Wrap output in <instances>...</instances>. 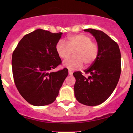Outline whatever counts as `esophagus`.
Listing matches in <instances>:
<instances>
[{
	"instance_id": "1",
	"label": "esophagus",
	"mask_w": 133,
	"mask_h": 133,
	"mask_svg": "<svg viewBox=\"0 0 133 133\" xmlns=\"http://www.w3.org/2000/svg\"><path fill=\"white\" fill-rule=\"evenodd\" d=\"M68 73H69V75H72V71L71 70H69V71H68Z\"/></svg>"
}]
</instances>
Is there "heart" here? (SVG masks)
<instances>
[{"instance_id": "obj_1", "label": "heart", "mask_w": 133, "mask_h": 133, "mask_svg": "<svg viewBox=\"0 0 133 133\" xmlns=\"http://www.w3.org/2000/svg\"><path fill=\"white\" fill-rule=\"evenodd\" d=\"M58 42L56 50L60 58L67 59L74 52V57L63 62V65L70 70L81 68L83 63L85 66H90L96 61L99 55V46L92 42L90 36L85 34H76L70 36L66 41Z\"/></svg>"}]
</instances>
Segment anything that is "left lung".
I'll use <instances>...</instances> for the list:
<instances>
[{
	"label": "left lung",
	"mask_w": 133,
	"mask_h": 133,
	"mask_svg": "<svg viewBox=\"0 0 133 133\" xmlns=\"http://www.w3.org/2000/svg\"><path fill=\"white\" fill-rule=\"evenodd\" d=\"M92 34L99 46V55L85 70V77L81 71L75 72L74 90L77 101L88 106H96L106 101L112 93L121 72V54L119 45L100 30L86 29Z\"/></svg>",
	"instance_id": "left-lung-1"
}]
</instances>
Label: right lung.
Returning a JSON list of instances; mask_svg holds the SVG:
<instances>
[{"mask_svg":"<svg viewBox=\"0 0 133 133\" xmlns=\"http://www.w3.org/2000/svg\"><path fill=\"white\" fill-rule=\"evenodd\" d=\"M62 32L37 29L23 36L12 56L14 81L21 95L34 106L52 103L68 71H51L62 63L56 50Z\"/></svg>","mask_w":133,"mask_h":133,"instance_id":"1","label":"right lung"}]
</instances>
